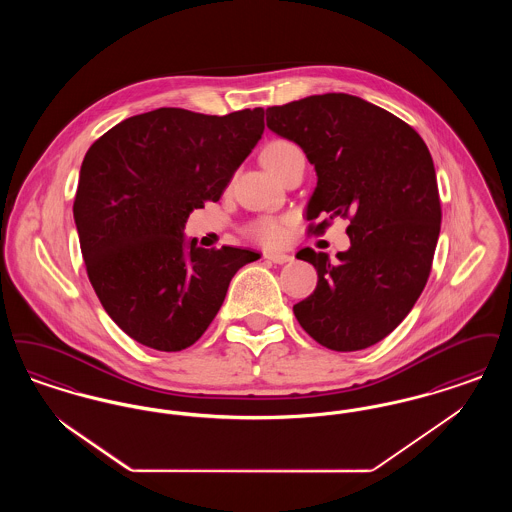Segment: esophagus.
<instances>
[{"label":"esophagus","mask_w":512,"mask_h":512,"mask_svg":"<svg viewBox=\"0 0 512 512\" xmlns=\"http://www.w3.org/2000/svg\"><path fill=\"white\" fill-rule=\"evenodd\" d=\"M265 259H267L268 263H274V265H286V263L292 261V257L284 255V253H267Z\"/></svg>","instance_id":"34e87169"}]
</instances>
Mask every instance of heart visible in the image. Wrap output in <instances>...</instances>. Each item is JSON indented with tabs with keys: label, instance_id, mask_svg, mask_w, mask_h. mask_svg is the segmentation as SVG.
<instances>
[{
	"label": "heart",
	"instance_id": "obj_1",
	"mask_svg": "<svg viewBox=\"0 0 512 512\" xmlns=\"http://www.w3.org/2000/svg\"><path fill=\"white\" fill-rule=\"evenodd\" d=\"M297 149L299 147L292 142L274 140L263 149V163L267 165L268 171L274 174ZM244 234L255 244L278 247V245L284 244L288 238V220L276 219V217H261V219L251 220L245 226Z\"/></svg>",
	"mask_w": 512,
	"mask_h": 512
}]
</instances>
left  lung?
I'll list each match as a JSON object with an SVG mask.
<instances>
[{
	"instance_id": "left-lung-1",
	"label": "left lung",
	"mask_w": 512,
	"mask_h": 512,
	"mask_svg": "<svg viewBox=\"0 0 512 512\" xmlns=\"http://www.w3.org/2000/svg\"><path fill=\"white\" fill-rule=\"evenodd\" d=\"M267 126L315 165L311 234L349 220L338 261L305 247L315 292L293 305L301 328L332 351L366 349L393 332L424 290L441 226L432 155L390 111L349 94H322L267 109Z\"/></svg>"
}]
</instances>
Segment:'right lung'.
Segmentation results:
<instances>
[{"label":"right lung","mask_w":512,"mask_h":512,"mask_svg":"<svg viewBox=\"0 0 512 512\" xmlns=\"http://www.w3.org/2000/svg\"><path fill=\"white\" fill-rule=\"evenodd\" d=\"M265 130L261 107L224 117L161 107L124 119L88 149L73 213L88 278L132 340L182 351L203 336L232 276L259 253L184 242Z\"/></svg>","instance_id":"add662e5"}]
</instances>
